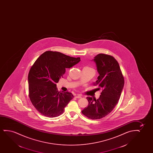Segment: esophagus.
Wrapping results in <instances>:
<instances>
[{"label": "esophagus", "instance_id": "1", "mask_svg": "<svg viewBox=\"0 0 153 153\" xmlns=\"http://www.w3.org/2000/svg\"><path fill=\"white\" fill-rule=\"evenodd\" d=\"M75 97L76 98H82V96L79 94H77Z\"/></svg>", "mask_w": 153, "mask_h": 153}]
</instances>
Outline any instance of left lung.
Here are the masks:
<instances>
[{
  "label": "left lung",
  "instance_id": "left-lung-1",
  "mask_svg": "<svg viewBox=\"0 0 153 153\" xmlns=\"http://www.w3.org/2000/svg\"><path fill=\"white\" fill-rule=\"evenodd\" d=\"M92 60L96 64L99 74L94 85H98L102 91L98 99L87 97L89 104L82 112L89 119L97 120L108 115L117 105L124 79L119 64L113 56L99 54Z\"/></svg>",
  "mask_w": 153,
  "mask_h": 153
}]
</instances>
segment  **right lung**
<instances>
[{
  "instance_id": "right-lung-1",
  "label": "right lung",
  "mask_w": 153,
  "mask_h": 153,
  "mask_svg": "<svg viewBox=\"0 0 153 153\" xmlns=\"http://www.w3.org/2000/svg\"><path fill=\"white\" fill-rule=\"evenodd\" d=\"M80 61L62 53L46 51L32 65L28 74L29 96L32 105L42 115L54 117L61 115L74 98L71 93L59 92L56 83L70 68Z\"/></svg>"
}]
</instances>
